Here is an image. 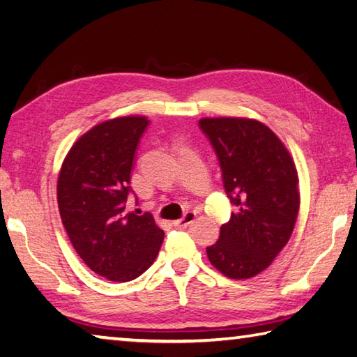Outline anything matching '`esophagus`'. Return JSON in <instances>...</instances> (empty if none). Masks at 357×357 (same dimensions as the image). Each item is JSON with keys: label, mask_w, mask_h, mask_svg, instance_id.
Instances as JSON below:
<instances>
[{"label": "esophagus", "mask_w": 357, "mask_h": 357, "mask_svg": "<svg viewBox=\"0 0 357 357\" xmlns=\"http://www.w3.org/2000/svg\"><path fill=\"white\" fill-rule=\"evenodd\" d=\"M197 220V213L195 212H187L183 218H179L176 221H173V225L176 227H187L188 225H192V222Z\"/></svg>", "instance_id": "1"}]
</instances>
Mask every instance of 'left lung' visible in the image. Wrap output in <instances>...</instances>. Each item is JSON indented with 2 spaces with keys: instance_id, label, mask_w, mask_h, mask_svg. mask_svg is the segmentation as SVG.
Listing matches in <instances>:
<instances>
[{
  "instance_id": "left-lung-1",
  "label": "left lung",
  "mask_w": 357,
  "mask_h": 357,
  "mask_svg": "<svg viewBox=\"0 0 357 357\" xmlns=\"http://www.w3.org/2000/svg\"><path fill=\"white\" fill-rule=\"evenodd\" d=\"M199 127L218 155L227 197L238 207L206 252L222 275L246 280L269 268L291 238L300 208L296 162L257 119L202 117Z\"/></svg>"
}]
</instances>
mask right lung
Here are the masks:
<instances>
[{
  "instance_id": "1",
  "label": "right lung",
  "mask_w": 357,
  "mask_h": 357,
  "mask_svg": "<svg viewBox=\"0 0 357 357\" xmlns=\"http://www.w3.org/2000/svg\"><path fill=\"white\" fill-rule=\"evenodd\" d=\"M146 125L139 114L94 125L73 144L59 172L57 202L69 240L86 266L111 282L144 274L164 241L150 213L127 212L132 160Z\"/></svg>"
}]
</instances>
